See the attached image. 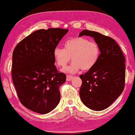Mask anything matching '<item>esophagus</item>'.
Listing matches in <instances>:
<instances>
[{
	"label": "esophagus",
	"instance_id": "1",
	"mask_svg": "<svg viewBox=\"0 0 135 135\" xmlns=\"http://www.w3.org/2000/svg\"><path fill=\"white\" fill-rule=\"evenodd\" d=\"M73 76L71 75H67L66 76V80L67 81H70L73 79Z\"/></svg>",
	"mask_w": 135,
	"mask_h": 135
}]
</instances>
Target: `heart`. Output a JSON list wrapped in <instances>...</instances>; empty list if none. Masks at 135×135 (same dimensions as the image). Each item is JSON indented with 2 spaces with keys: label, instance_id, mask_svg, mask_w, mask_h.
Masks as SVG:
<instances>
[{
  "label": "heart",
  "instance_id": "heart-1",
  "mask_svg": "<svg viewBox=\"0 0 135 135\" xmlns=\"http://www.w3.org/2000/svg\"><path fill=\"white\" fill-rule=\"evenodd\" d=\"M100 49L98 44L90 42L83 37H77L68 40L64 43V48L56 47L53 52L57 65L65 67L70 61L73 62L65 71L74 73L80 69L87 71L96 64L100 56Z\"/></svg>",
  "mask_w": 135,
  "mask_h": 135
}]
</instances>
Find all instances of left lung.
<instances>
[{"label":"left lung","instance_id":"left-lung-1","mask_svg":"<svg viewBox=\"0 0 135 135\" xmlns=\"http://www.w3.org/2000/svg\"><path fill=\"white\" fill-rule=\"evenodd\" d=\"M93 38L100 47L96 64L80 75L82 84L79 95L82 103L95 111L108 108L123 92L125 82V59L115 40L99 32L84 30L79 36Z\"/></svg>","mask_w":135,"mask_h":135}]
</instances>
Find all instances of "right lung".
Listing matches in <instances>:
<instances>
[{"label":"right lung","mask_w":135,"mask_h":135,"mask_svg":"<svg viewBox=\"0 0 135 135\" xmlns=\"http://www.w3.org/2000/svg\"><path fill=\"white\" fill-rule=\"evenodd\" d=\"M68 31L36 30L15 48L12 79L20 102L31 111L47 114L59 103L60 87L66 81V75L57 70L53 52Z\"/></svg>","instance_id":"add662e5"}]
</instances>
